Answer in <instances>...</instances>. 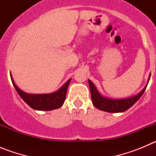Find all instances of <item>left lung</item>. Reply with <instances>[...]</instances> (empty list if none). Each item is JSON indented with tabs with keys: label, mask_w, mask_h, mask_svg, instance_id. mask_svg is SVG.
Returning a JSON list of instances; mask_svg holds the SVG:
<instances>
[{
	"label": "left lung",
	"mask_w": 156,
	"mask_h": 156,
	"mask_svg": "<svg viewBox=\"0 0 156 156\" xmlns=\"http://www.w3.org/2000/svg\"><path fill=\"white\" fill-rule=\"evenodd\" d=\"M150 77H151V75H149V76H148L147 84L143 88V90L139 92L137 94L133 95L132 97L121 99H112L104 97L103 95L99 93L96 87L91 82V80H88L90 94H91L92 103L97 108L101 110V111L107 112H122L126 111L128 108H130L132 105H133L135 103L137 102L138 99L142 96L143 93L148 86Z\"/></svg>",
	"instance_id": "left-lung-1"
}]
</instances>
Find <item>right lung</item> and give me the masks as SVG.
<instances>
[{
  "label": "right lung",
  "mask_w": 156,
  "mask_h": 156,
  "mask_svg": "<svg viewBox=\"0 0 156 156\" xmlns=\"http://www.w3.org/2000/svg\"><path fill=\"white\" fill-rule=\"evenodd\" d=\"M12 82L16 91L25 102L32 108L39 111H51L60 108L66 99V91L68 89L71 79L66 81L58 90L50 94H28L20 90L14 82L10 73Z\"/></svg>",
  "instance_id": "right-lung-1"
}]
</instances>
